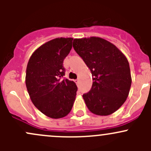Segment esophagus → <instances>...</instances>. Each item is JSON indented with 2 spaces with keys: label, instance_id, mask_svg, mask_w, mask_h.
I'll return each instance as SVG.
<instances>
[{
  "label": "esophagus",
  "instance_id": "34e87169",
  "mask_svg": "<svg viewBox=\"0 0 151 151\" xmlns=\"http://www.w3.org/2000/svg\"><path fill=\"white\" fill-rule=\"evenodd\" d=\"M74 82H75V83L77 85L79 84V82H80V80H78V79H77V80H74Z\"/></svg>",
  "mask_w": 151,
  "mask_h": 151
}]
</instances>
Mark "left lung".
Wrapping results in <instances>:
<instances>
[{
  "label": "left lung",
  "mask_w": 151,
  "mask_h": 151,
  "mask_svg": "<svg viewBox=\"0 0 151 151\" xmlns=\"http://www.w3.org/2000/svg\"><path fill=\"white\" fill-rule=\"evenodd\" d=\"M73 47L93 77L91 91L83 96L87 107L97 115L114 113L126 101L132 85L126 57L113 44L96 36L74 39Z\"/></svg>",
  "instance_id": "8db88e82"
}]
</instances>
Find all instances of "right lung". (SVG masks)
Segmentation results:
<instances>
[{
  "mask_svg": "<svg viewBox=\"0 0 151 151\" xmlns=\"http://www.w3.org/2000/svg\"><path fill=\"white\" fill-rule=\"evenodd\" d=\"M72 40L61 37L49 41L33 52L27 65L25 84L30 99L49 118L66 116L75 100V83L62 80L63 60L71 51Z\"/></svg>",
  "mask_w": 151,
  "mask_h": 151,
  "instance_id": "1",
  "label": "right lung"
}]
</instances>
